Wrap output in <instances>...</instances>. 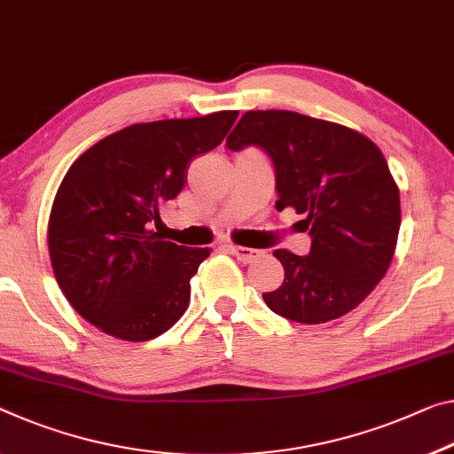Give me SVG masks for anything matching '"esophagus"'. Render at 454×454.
Masks as SVG:
<instances>
[{"instance_id":"obj_1","label":"esophagus","mask_w":454,"mask_h":454,"mask_svg":"<svg viewBox=\"0 0 454 454\" xmlns=\"http://www.w3.org/2000/svg\"><path fill=\"white\" fill-rule=\"evenodd\" d=\"M229 251L237 257L239 262H254L262 255V251L249 249V247H239V246H229Z\"/></svg>"}]
</instances>
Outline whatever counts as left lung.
Listing matches in <instances>:
<instances>
[{
    "mask_svg": "<svg viewBox=\"0 0 454 454\" xmlns=\"http://www.w3.org/2000/svg\"><path fill=\"white\" fill-rule=\"evenodd\" d=\"M255 145L276 170L278 211L294 207L310 235L309 255L276 249L284 282L263 300L288 320L320 325L351 312L392 263L400 191L372 139L294 111H247L227 137Z\"/></svg>",
    "mask_w": 454,
    "mask_h": 454,
    "instance_id": "8db88e82",
    "label": "left lung"
}]
</instances>
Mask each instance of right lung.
Instances as JSON below:
<instances>
[{"label": "right lung", "mask_w": 454, "mask_h": 454, "mask_svg": "<svg viewBox=\"0 0 454 454\" xmlns=\"http://www.w3.org/2000/svg\"><path fill=\"white\" fill-rule=\"evenodd\" d=\"M239 111L136 123L68 168L48 221V251L62 294L97 329L150 340L184 315L207 247L150 231L160 207L186 184L191 160L217 148Z\"/></svg>", "instance_id": "right-lung-1"}]
</instances>
